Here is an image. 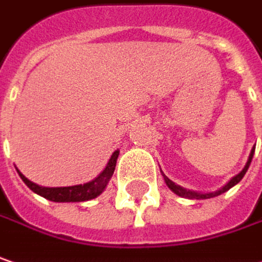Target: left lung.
Returning <instances> with one entry per match:
<instances>
[{
	"label": "left lung",
	"instance_id": "1",
	"mask_svg": "<svg viewBox=\"0 0 262 262\" xmlns=\"http://www.w3.org/2000/svg\"><path fill=\"white\" fill-rule=\"evenodd\" d=\"M254 152H255V146L251 149L249 159H248V162H246V164H245V167L238 172L236 177L231 178V179L224 185L223 188H220V190H216V191L197 192V191H192V190H187V188H184V187H181V185L175 184L173 181H170V179L166 177L163 172H162V175L163 178H164L166 185H167L172 191L175 192L177 195H179V197H185V199H191V200H205V199H212V197H216V195H220V194H223V192L228 191L230 188H233L236 184H238V182L242 181V178L245 177V173H246V172H248V169H249V164H251V162H252V157H254Z\"/></svg>",
	"mask_w": 262,
	"mask_h": 262
}]
</instances>
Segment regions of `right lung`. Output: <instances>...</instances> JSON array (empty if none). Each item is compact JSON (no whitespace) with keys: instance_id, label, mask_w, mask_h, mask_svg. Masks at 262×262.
Segmentation results:
<instances>
[{"instance_id":"right-lung-1","label":"right lung","mask_w":262,"mask_h":262,"mask_svg":"<svg viewBox=\"0 0 262 262\" xmlns=\"http://www.w3.org/2000/svg\"><path fill=\"white\" fill-rule=\"evenodd\" d=\"M120 151L116 149L110 159V162L106 163L105 169L100 172L98 177L85 184H78V185H71V187H41L38 184L29 181L25 177L24 173L17 169L19 177L22 178L25 184L32 190L37 192L38 195L50 200V202H57V203H68V202H87L92 199H96L98 195L102 194V191L106 188L110 179L114 175L116 170L117 159H118Z\"/></svg>"}]
</instances>
